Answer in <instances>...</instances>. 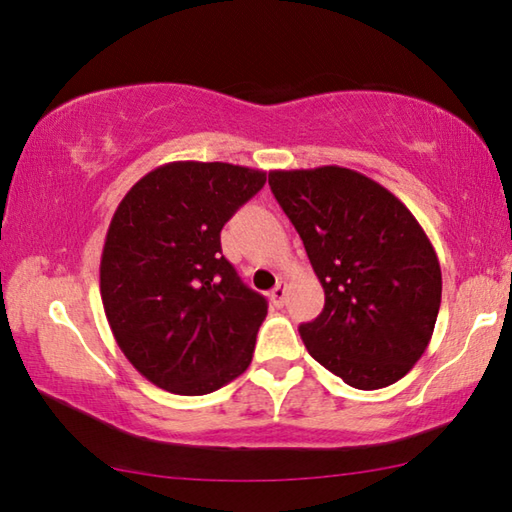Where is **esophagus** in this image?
Returning <instances> with one entry per match:
<instances>
[{
  "mask_svg": "<svg viewBox=\"0 0 512 512\" xmlns=\"http://www.w3.org/2000/svg\"><path fill=\"white\" fill-rule=\"evenodd\" d=\"M271 302L275 307H284V302H287V282H277V287L271 291Z\"/></svg>",
  "mask_w": 512,
  "mask_h": 512,
  "instance_id": "1",
  "label": "esophagus"
}]
</instances>
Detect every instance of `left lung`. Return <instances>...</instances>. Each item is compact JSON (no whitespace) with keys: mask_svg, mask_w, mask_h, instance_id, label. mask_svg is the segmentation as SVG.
I'll list each match as a JSON object with an SVG mask.
<instances>
[{"mask_svg":"<svg viewBox=\"0 0 512 512\" xmlns=\"http://www.w3.org/2000/svg\"><path fill=\"white\" fill-rule=\"evenodd\" d=\"M268 185L325 291L300 336L359 391L402 379L431 341L443 293L429 237L400 198L345 167L271 171Z\"/></svg>","mask_w":512,"mask_h":512,"instance_id":"left-lung-1","label":"left lung"}]
</instances>
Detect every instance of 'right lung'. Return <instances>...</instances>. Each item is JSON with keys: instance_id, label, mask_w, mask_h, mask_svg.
<instances>
[{"instance_id": "obj_1", "label": "right lung", "mask_w": 512, "mask_h": 512, "mask_svg": "<svg viewBox=\"0 0 512 512\" xmlns=\"http://www.w3.org/2000/svg\"><path fill=\"white\" fill-rule=\"evenodd\" d=\"M266 183L228 162H169L131 187L101 253V300L140 375L207 395L253 361L266 298L221 255V230Z\"/></svg>"}]
</instances>
